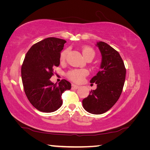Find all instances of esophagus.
I'll use <instances>...</instances> for the list:
<instances>
[{"label": "esophagus", "instance_id": "34e87169", "mask_svg": "<svg viewBox=\"0 0 150 150\" xmlns=\"http://www.w3.org/2000/svg\"><path fill=\"white\" fill-rule=\"evenodd\" d=\"M71 87H72V88H75V89H77V88H79V86L76 85H74V84H72V85H71Z\"/></svg>", "mask_w": 150, "mask_h": 150}]
</instances>
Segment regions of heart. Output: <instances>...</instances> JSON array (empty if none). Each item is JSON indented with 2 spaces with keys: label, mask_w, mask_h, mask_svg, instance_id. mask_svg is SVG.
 Returning <instances> with one entry per match:
<instances>
[{
  "label": "heart",
  "mask_w": 150,
  "mask_h": 150,
  "mask_svg": "<svg viewBox=\"0 0 150 150\" xmlns=\"http://www.w3.org/2000/svg\"><path fill=\"white\" fill-rule=\"evenodd\" d=\"M68 50L65 49L63 50L59 54V60L61 62H63L65 59L66 55L67 54ZM82 53L83 56L85 57L86 59H93L95 57V52L92 48L90 47H84L82 50ZM88 74V71L86 69H73L67 73V77L76 83H80L83 80V79L87 76Z\"/></svg>",
  "instance_id": "1"
}]
</instances>
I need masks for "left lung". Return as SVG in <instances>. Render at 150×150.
Instances as JSON below:
<instances>
[{
    "label": "left lung",
    "instance_id": "left-lung-1",
    "mask_svg": "<svg viewBox=\"0 0 150 150\" xmlns=\"http://www.w3.org/2000/svg\"><path fill=\"white\" fill-rule=\"evenodd\" d=\"M101 54L100 71L90 82L96 84L95 90L83 100L86 111L93 115H101L108 111L117 102L122 91L126 69L119 53L103 42H96Z\"/></svg>",
    "mask_w": 150,
    "mask_h": 150
}]
</instances>
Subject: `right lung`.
<instances>
[{"label": "right lung", "mask_w": 150, "mask_h": 150, "mask_svg": "<svg viewBox=\"0 0 150 150\" xmlns=\"http://www.w3.org/2000/svg\"><path fill=\"white\" fill-rule=\"evenodd\" d=\"M66 41L47 38L30 47L21 68L24 92L30 103L44 112H52L62 105V93L71 88L65 79L53 83V67L59 65V54Z\"/></svg>", "instance_id": "obj_1"}]
</instances>
